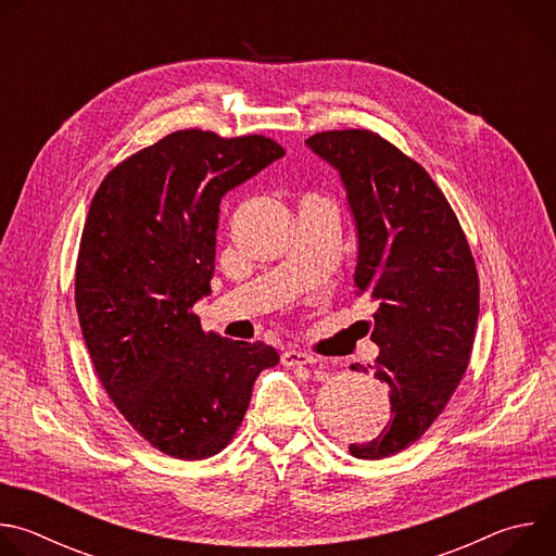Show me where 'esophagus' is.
Wrapping results in <instances>:
<instances>
[{
  "instance_id": "esophagus-1",
  "label": "esophagus",
  "mask_w": 556,
  "mask_h": 556,
  "mask_svg": "<svg viewBox=\"0 0 556 556\" xmlns=\"http://www.w3.org/2000/svg\"><path fill=\"white\" fill-rule=\"evenodd\" d=\"M316 361V356H312V354H307V352H301V350H288V352H283L281 354V363L286 365V367H301V365H314Z\"/></svg>"
}]
</instances>
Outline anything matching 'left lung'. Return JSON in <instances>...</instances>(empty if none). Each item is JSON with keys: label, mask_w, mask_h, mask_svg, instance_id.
Segmentation results:
<instances>
[{"label": "left lung", "mask_w": 556, "mask_h": 556, "mask_svg": "<svg viewBox=\"0 0 556 556\" xmlns=\"http://www.w3.org/2000/svg\"><path fill=\"white\" fill-rule=\"evenodd\" d=\"M305 142L341 174L358 232L354 281L378 303L380 354L363 371L387 382L391 418L350 453L382 459L420 440L457 389L480 314L478 268L444 193L399 147L369 129Z\"/></svg>", "instance_id": "left-lung-1"}]
</instances>
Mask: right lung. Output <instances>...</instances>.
<instances>
[{"label":"right lung","instance_id":"obj_1","mask_svg":"<svg viewBox=\"0 0 556 556\" xmlns=\"http://www.w3.org/2000/svg\"><path fill=\"white\" fill-rule=\"evenodd\" d=\"M286 151L262 134L180 129L97 189L76 260L78 324L101 384L153 448L204 459L232 440L275 348L204 332L219 200Z\"/></svg>","mask_w":556,"mask_h":556}]
</instances>
